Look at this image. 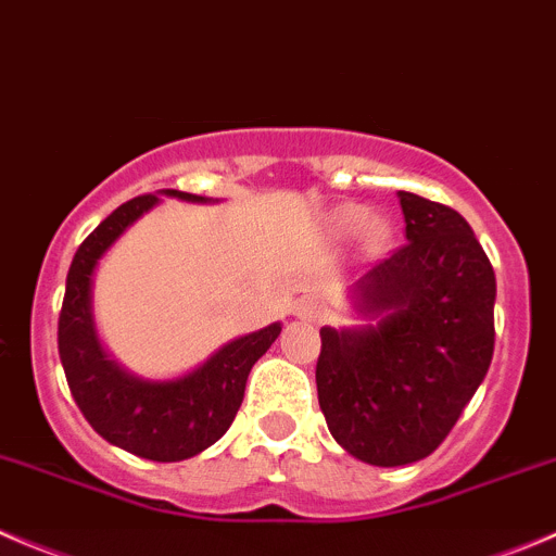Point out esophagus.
Wrapping results in <instances>:
<instances>
[{
	"label": "esophagus",
	"instance_id": "34e87169",
	"mask_svg": "<svg viewBox=\"0 0 556 556\" xmlns=\"http://www.w3.org/2000/svg\"><path fill=\"white\" fill-rule=\"evenodd\" d=\"M323 312H326V304L320 299H301L295 304V315L301 320H317V317H323Z\"/></svg>",
	"mask_w": 556,
	"mask_h": 556
}]
</instances>
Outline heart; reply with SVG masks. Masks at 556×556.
Returning a JSON list of instances; mask_svg holds the SVG:
<instances>
[{"mask_svg": "<svg viewBox=\"0 0 556 556\" xmlns=\"http://www.w3.org/2000/svg\"><path fill=\"white\" fill-rule=\"evenodd\" d=\"M366 223V214H353V225H364Z\"/></svg>", "mask_w": 556, "mask_h": 556, "instance_id": "obj_1", "label": "heart"}]
</instances>
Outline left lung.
Here are the masks:
<instances>
[{"label": "left lung", "mask_w": 556, "mask_h": 556, "mask_svg": "<svg viewBox=\"0 0 556 556\" xmlns=\"http://www.w3.org/2000/svg\"><path fill=\"white\" fill-rule=\"evenodd\" d=\"M404 241L355 285L377 326L320 328L317 399L355 459L402 467L440 448L494 355V268L459 212L396 192Z\"/></svg>", "instance_id": "1"}]
</instances>
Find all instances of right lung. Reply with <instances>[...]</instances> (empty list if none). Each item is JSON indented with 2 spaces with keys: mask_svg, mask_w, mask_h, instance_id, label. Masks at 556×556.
Returning <instances> with one entry per match:
<instances>
[{
  "mask_svg": "<svg viewBox=\"0 0 556 556\" xmlns=\"http://www.w3.org/2000/svg\"><path fill=\"white\" fill-rule=\"evenodd\" d=\"M165 195L203 201L179 190H165ZM154 203L157 195L122 203L78 247L59 312V358L75 404L100 438L141 459L181 462L228 432L244 399L250 369L271 348L282 326L271 323L233 339L179 380L147 382L118 369L102 353L91 326V274L108 247Z\"/></svg>",
  "mask_w": 556,
  "mask_h": 556,
  "instance_id": "right-lung-1",
  "label": "right lung"
}]
</instances>
